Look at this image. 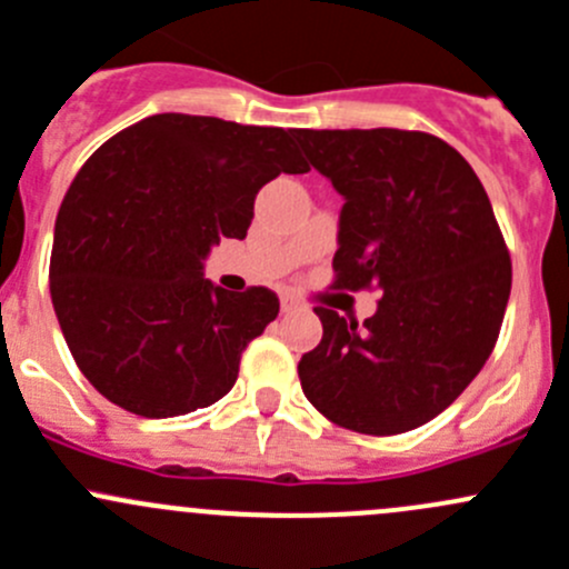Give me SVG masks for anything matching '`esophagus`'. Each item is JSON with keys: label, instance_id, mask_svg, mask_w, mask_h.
<instances>
[{"label": "esophagus", "instance_id": "obj_1", "mask_svg": "<svg viewBox=\"0 0 569 569\" xmlns=\"http://www.w3.org/2000/svg\"><path fill=\"white\" fill-rule=\"evenodd\" d=\"M280 311H283V313L297 311V302L291 300V297H280Z\"/></svg>", "mask_w": 569, "mask_h": 569}]
</instances>
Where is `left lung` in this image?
<instances>
[{"label": "left lung", "mask_w": 569, "mask_h": 569, "mask_svg": "<svg viewBox=\"0 0 569 569\" xmlns=\"http://www.w3.org/2000/svg\"><path fill=\"white\" fill-rule=\"evenodd\" d=\"M313 170L343 198L338 289L382 291L363 325L313 308L321 341L300 382L321 416L363 435L432 421L496 347L512 261L473 168L423 131L295 129Z\"/></svg>", "instance_id": "left-lung-1"}]
</instances>
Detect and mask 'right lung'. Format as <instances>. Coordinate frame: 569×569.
<instances>
[{"mask_svg": "<svg viewBox=\"0 0 569 569\" xmlns=\"http://www.w3.org/2000/svg\"><path fill=\"white\" fill-rule=\"evenodd\" d=\"M295 129L151 114L107 140L54 222L51 302L73 360L112 405L173 418L233 388L244 347L280 311L269 289L231 295L203 274L244 239L258 189L308 173Z\"/></svg>", "mask_w": 569, "mask_h": 569, "instance_id": "1", "label": "right lung"}]
</instances>
